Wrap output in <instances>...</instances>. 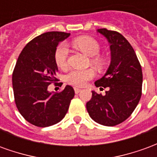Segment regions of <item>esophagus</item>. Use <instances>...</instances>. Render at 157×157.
Masks as SVG:
<instances>
[{
  "label": "esophagus",
  "instance_id": "esophagus-1",
  "mask_svg": "<svg viewBox=\"0 0 157 157\" xmlns=\"http://www.w3.org/2000/svg\"><path fill=\"white\" fill-rule=\"evenodd\" d=\"M74 91H75V94H78L79 92L82 91V89L78 88V87H74Z\"/></svg>",
  "mask_w": 157,
  "mask_h": 157
}]
</instances>
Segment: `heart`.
Returning a JSON list of instances; mask_svg holds the SVG:
<instances>
[{
    "label": "heart",
    "instance_id": "obj_1",
    "mask_svg": "<svg viewBox=\"0 0 157 157\" xmlns=\"http://www.w3.org/2000/svg\"><path fill=\"white\" fill-rule=\"evenodd\" d=\"M74 44L77 48L82 50L91 59V63L97 67H101L103 65V60L101 57L96 56L100 52V45L95 39L89 36H82L75 39ZM69 56V48L65 43H61L58 45L55 52V60L59 68H65L67 65ZM95 72L92 69L86 70H71L65 75V81L71 85L75 86H83L86 82L92 79Z\"/></svg>",
    "mask_w": 157,
    "mask_h": 157
}]
</instances>
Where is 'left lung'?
<instances>
[{"mask_svg": "<svg viewBox=\"0 0 157 157\" xmlns=\"http://www.w3.org/2000/svg\"><path fill=\"white\" fill-rule=\"evenodd\" d=\"M98 32L110 44L111 62L95 86L108 91L103 96L92 91L86 109L95 122L114 126L126 120L138 105L141 97L142 69L134 48L122 34L106 29H98Z\"/></svg>", "mask_w": 157, "mask_h": 157, "instance_id": "8db88e82", "label": "left lung"}]
</instances>
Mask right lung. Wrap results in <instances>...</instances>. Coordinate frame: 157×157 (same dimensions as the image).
Returning a JSON list of instances; mask_svg holds the SVG:
<instances>
[{
  "label": "right lung",
  "mask_w": 157,
  "mask_h": 157,
  "mask_svg": "<svg viewBox=\"0 0 157 157\" xmlns=\"http://www.w3.org/2000/svg\"><path fill=\"white\" fill-rule=\"evenodd\" d=\"M69 36L65 32H48L36 37L23 48L16 63L12 73L16 105L27 121L38 127L61 121L75 96L69 85L60 92L48 91V85L58 81L55 49Z\"/></svg>",
  "instance_id": "1"
}]
</instances>
